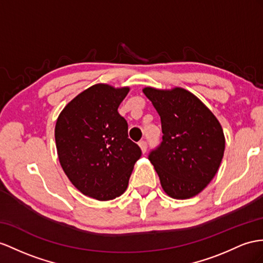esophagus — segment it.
I'll use <instances>...</instances> for the list:
<instances>
[{
    "mask_svg": "<svg viewBox=\"0 0 263 263\" xmlns=\"http://www.w3.org/2000/svg\"><path fill=\"white\" fill-rule=\"evenodd\" d=\"M139 145H140V147H141V150H142V152L145 153V152H146V149H147L146 141H145V140H141L140 142H139Z\"/></svg>",
    "mask_w": 263,
    "mask_h": 263,
    "instance_id": "esophagus-1",
    "label": "esophagus"
}]
</instances>
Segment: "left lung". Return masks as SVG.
<instances>
[{"label": "left lung", "instance_id": "left-lung-1", "mask_svg": "<svg viewBox=\"0 0 263 263\" xmlns=\"http://www.w3.org/2000/svg\"><path fill=\"white\" fill-rule=\"evenodd\" d=\"M143 93L161 118L162 142L149 153L161 185L167 196H197L218 172L224 152V136L213 113L189 91L181 87Z\"/></svg>", "mask_w": 263, "mask_h": 263}]
</instances>
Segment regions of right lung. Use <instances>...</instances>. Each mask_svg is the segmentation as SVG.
I'll list each match as a JSON object with an SVG mask.
<instances>
[{"label":"right lung","instance_id":"obj_1","mask_svg":"<svg viewBox=\"0 0 263 263\" xmlns=\"http://www.w3.org/2000/svg\"><path fill=\"white\" fill-rule=\"evenodd\" d=\"M129 87L96 84L60 113L55 142L60 163L79 191L100 201L120 197L127 187L141 149L127 136L118 107Z\"/></svg>","mask_w":263,"mask_h":263}]
</instances>
